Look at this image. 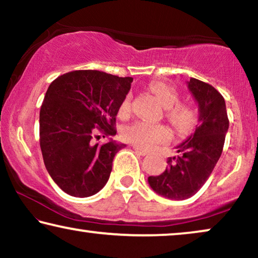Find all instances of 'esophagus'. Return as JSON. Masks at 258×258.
Segmentation results:
<instances>
[{
	"label": "esophagus",
	"instance_id": "esophagus-1",
	"mask_svg": "<svg viewBox=\"0 0 258 258\" xmlns=\"http://www.w3.org/2000/svg\"><path fill=\"white\" fill-rule=\"evenodd\" d=\"M133 148H134V150H135L137 154L141 155V156H146V155H148V151L143 150V149H140L139 147H133Z\"/></svg>",
	"mask_w": 258,
	"mask_h": 258
}]
</instances>
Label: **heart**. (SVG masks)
Here are the masks:
<instances>
[{"instance_id": "heart-1", "label": "heart", "mask_w": 258, "mask_h": 258, "mask_svg": "<svg viewBox=\"0 0 258 258\" xmlns=\"http://www.w3.org/2000/svg\"><path fill=\"white\" fill-rule=\"evenodd\" d=\"M149 89L153 91L162 105L167 109V117L178 130L185 132L191 129L196 123V111L189 104L178 103L179 95L174 88L163 82H154ZM132 111V98L126 96L119 105L118 116L125 118ZM171 133L168 126L163 124H151L146 121H136L126 125L122 130V139L125 142L134 144L141 149H153L158 144L165 143L170 140Z\"/></svg>"}]
</instances>
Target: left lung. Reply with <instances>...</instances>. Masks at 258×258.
Masks as SVG:
<instances>
[{
  "label": "left lung",
  "mask_w": 258,
  "mask_h": 258,
  "mask_svg": "<svg viewBox=\"0 0 258 258\" xmlns=\"http://www.w3.org/2000/svg\"><path fill=\"white\" fill-rule=\"evenodd\" d=\"M188 88L199 103L200 123L177 147V156L168 158V168L148 177L154 191L170 200L189 199L202 188L220 160L229 128L225 101L213 86L191 77Z\"/></svg>",
  "instance_id": "8db88e82"
}]
</instances>
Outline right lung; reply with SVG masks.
<instances>
[{
    "instance_id": "obj_1",
    "label": "right lung",
    "mask_w": 258,
    "mask_h": 258,
    "mask_svg": "<svg viewBox=\"0 0 258 258\" xmlns=\"http://www.w3.org/2000/svg\"><path fill=\"white\" fill-rule=\"evenodd\" d=\"M133 77L98 70H74L49 86L40 110V146L44 165L63 191L89 197L108 182L112 160L124 144L116 135V115L129 93Z\"/></svg>"
}]
</instances>
